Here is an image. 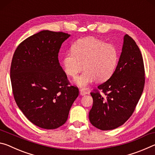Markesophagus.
Returning <instances> with one entry per match:
<instances>
[{
    "instance_id": "1",
    "label": "esophagus",
    "mask_w": 155,
    "mask_h": 155,
    "mask_svg": "<svg viewBox=\"0 0 155 155\" xmlns=\"http://www.w3.org/2000/svg\"><path fill=\"white\" fill-rule=\"evenodd\" d=\"M88 92H87V91H85L84 90H80V95L81 96H85L86 95V94H87Z\"/></svg>"
}]
</instances>
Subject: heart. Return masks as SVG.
I'll list each match as a JSON object with an SVG mask.
<instances>
[{
  "label": "heart",
  "instance_id": "obj_1",
  "mask_svg": "<svg viewBox=\"0 0 155 155\" xmlns=\"http://www.w3.org/2000/svg\"><path fill=\"white\" fill-rule=\"evenodd\" d=\"M119 61V52L112 44H105L91 37L77 40L71 52L63 57L64 72L70 77H76L84 68L83 72L74 79L78 87L86 88L97 80L104 82L114 74Z\"/></svg>",
  "mask_w": 155,
  "mask_h": 155
}]
</instances>
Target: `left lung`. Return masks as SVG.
<instances>
[{
    "label": "left lung",
    "instance_id": "left-lung-1",
    "mask_svg": "<svg viewBox=\"0 0 155 155\" xmlns=\"http://www.w3.org/2000/svg\"><path fill=\"white\" fill-rule=\"evenodd\" d=\"M145 71L142 55L133 39L124 37L122 52L115 72L106 82L91 92L93 106L89 114L91 124L102 130L116 128L132 115L142 94Z\"/></svg>",
    "mask_w": 155,
    "mask_h": 155
}]
</instances>
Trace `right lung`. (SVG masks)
I'll return each mask as SVG.
<instances>
[{
  "label": "right lung",
  "mask_w": 155,
  "mask_h": 155,
  "mask_svg": "<svg viewBox=\"0 0 155 155\" xmlns=\"http://www.w3.org/2000/svg\"><path fill=\"white\" fill-rule=\"evenodd\" d=\"M70 35L41 31L17 47L10 78L14 99L27 118L38 127L54 129L67 121L78 89L70 85L58 55Z\"/></svg>",
  "instance_id": "add662e5"
}]
</instances>
